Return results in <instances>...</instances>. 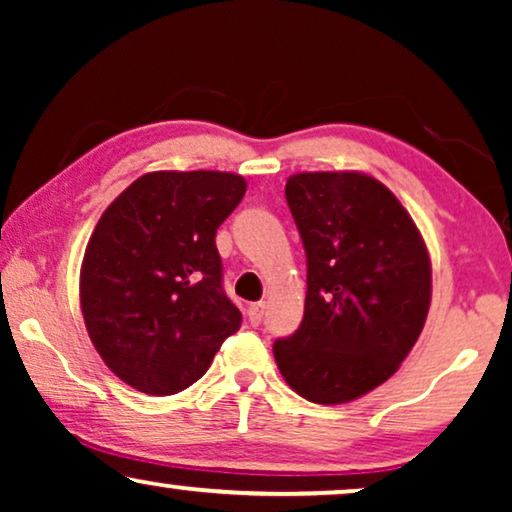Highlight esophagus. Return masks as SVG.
<instances>
[{"mask_svg": "<svg viewBox=\"0 0 512 512\" xmlns=\"http://www.w3.org/2000/svg\"><path fill=\"white\" fill-rule=\"evenodd\" d=\"M247 314H249L251 324H254V326L261 324V319H263V314H265V303H263V300H258V303H251Z\"/></svg>", "mask_w": 512, "mask_h": 512, "instance_id": "esophagus-1", "label": "esophagus"}]
</instances>
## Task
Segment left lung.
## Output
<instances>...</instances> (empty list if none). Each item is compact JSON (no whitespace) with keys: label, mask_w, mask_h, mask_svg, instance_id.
Listing matches in <instances>:
<instances>
[{"label":"left lung","mask_w":512,"mask_h":512,"mask_svg":"<svg viewBox=\"0 0 512 512\" xmlns=\"http://www.w3.org/2000/svg\"><path fill=\"white\" fill-rule=\"evenodd\" d=\"M286 202L307 296L298 331L272 345L277 368L307 401H354L389 380L422 333L429 251L396 195L368 174H293Z\"/></svg>","instance_id":"8db88e82"}]
</instances>
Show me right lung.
<instances>
[{
    "label": "right lung",
    "instance_id": "obj_1",
    "mask_svg": "<svg viewBox=\"0 0 512 512\" xmlns=\"http://www.w3.org/2000/svg\"><path fill=\"white\" fill-rule=\"evenodd\" d=\"M244 191L240 174L149 172L97 221L81 265L83 321L111 373L142 394L191 387L240 328L216 230Z\"/></svg>",
    "mask_w": 512,
    "mask_h": 512
}]
</instances>
